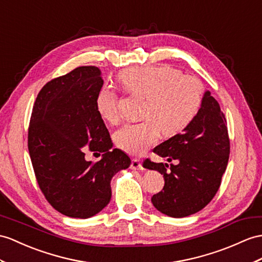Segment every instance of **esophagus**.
Instances as JSON below:
<instances>
[{"instance_id": "obj_1", "label": "esophagus", "mask_w": 262, "mask_h": 262, "mask_svg": "<svg viewBox=\"0 0 262 262\" xmlns=\"http://www.w3.org/2000/svg\"><path fill=\"white\" fill-rule=\"evenodd\" d=\"M131 169L132 170H140V171L144 170L141 161L137 160V159H133V160H132V162H131Z\"/></svg>"}]
</instances>
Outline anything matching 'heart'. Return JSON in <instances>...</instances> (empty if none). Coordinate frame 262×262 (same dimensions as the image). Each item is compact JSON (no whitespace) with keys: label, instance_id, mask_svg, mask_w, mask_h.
Returning <instances> with one entry per match:
<instances>
[{"label":"heart","instance_id":"obj_1","mask_svg":"<svg viewBox=\"0 0 262 262\" xmlns=\"http://www.w3.org/2000/svg\"><path fill=\"white\" fill-rule=\"evenodd\" d=\"M119 81L127 92L145 98L142 122L126 124L116 133L118 146L132 156H141L157 142L161 132L174 136L192 122L200 109L203 88L193 76L171 67H144L125 70ZM95 105L107 122L119 119L118 97L103 86Z\"/></svg>","mask_w":262,"mask_h":262}]
</instances>
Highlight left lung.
I'll use <instances>...</instances> for the list:
<instances>
[{"label": "left lung", "mask_w": 262, "mask_h": 262, "mask_svg": "<svg viewBox=\"0 0 262 262\" xmlns=\"http://www.w3.org/2000/svg\"><path fill=\"white\" fill-rule=\"evenodd\" d=\"M227 121L210 91L202 97L199 111L179 135L157 145L153 152L168 162L145 160L143 167L163 174V190L151 198L153 206L172 218H183L205 208L218 191L225 173L230 141Z\"/></svg>", "instance_id": "obj_1"}]
</instances>
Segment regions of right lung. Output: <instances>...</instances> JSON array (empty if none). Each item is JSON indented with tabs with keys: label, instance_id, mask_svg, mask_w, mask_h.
I'll return each instance as SVG.
<instances>
[{
	"label": "right lung",
	"instance_id": "add662e5",
	"mask_svg": "<svg viewBox=\"0 0 262 262\" xmlns=\"http://www.w3.org/2000/svg\"><path fill=\"white\" fill-rule=\"evenodd\" d=\"M102 85L99 68L79 67L48 82L32 110L28 146L37 183L50 205L71 218H91L104 209L113 176L131 164L125 152L111 151L95 105ZM85 146L103 152L101 160L86 162Z\"/></svg>",
	"mask_w": 262,
	"mask_h": 262
}]
</instances>
